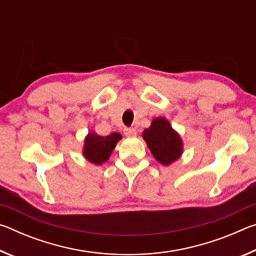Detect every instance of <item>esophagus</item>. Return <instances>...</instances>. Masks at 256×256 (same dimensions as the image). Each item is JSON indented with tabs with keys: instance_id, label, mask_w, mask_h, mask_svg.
<instances>
[{
	"instance_id": "1",
	"label": "esophagus",
	"mask_w": 256,
	"mask_h": 256,
	"mask_svg": "<svg viewBox=\"0 0 256 256\" xmlns=\"http://www.w3.org/2000/svg\"><path fill=\"white\" fill-rule=\"evenodd\" d=\"M124 134L126 136H136V130L133 128H124Z\"/></svg>"
}]
</instances>
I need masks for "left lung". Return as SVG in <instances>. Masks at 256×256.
I'll return each instance as SVG.
<instances>
[{"label": "left lung", "instance_id": "1", "mask_svg": "<svg viewBox=\"0 0 256 256\" xmlns=\"http://www.w3.org/2000/svg\"><path fill=\"white\" fill-rule=\"evenodd\" d=\"M142 138L154 158L164 166H170L183 154V140L164 118H154L150 126L142 132Z\"/></svg>", "mask_w": 256, "mask_h": 256}]
</instances>
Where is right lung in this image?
<instances>
[{
    "mask_svg": "<svg viewBox=\"0 0 256 256\" xmlns=\"http://www.w3.org/2000/svg\"><path fill=\"white\" fill-rule=\"evenodd\" d=\"M120 140H122V136L118 132L102 136L94 131H90L84 138L82 154L89 162L100 166L110 158L112 150Z\"/></svg>",
    "mask_w": 256,
    "mask_h": 256,
    "instance_id": "right-lung-1",
    "label": "right lung"
}]
</instances>
